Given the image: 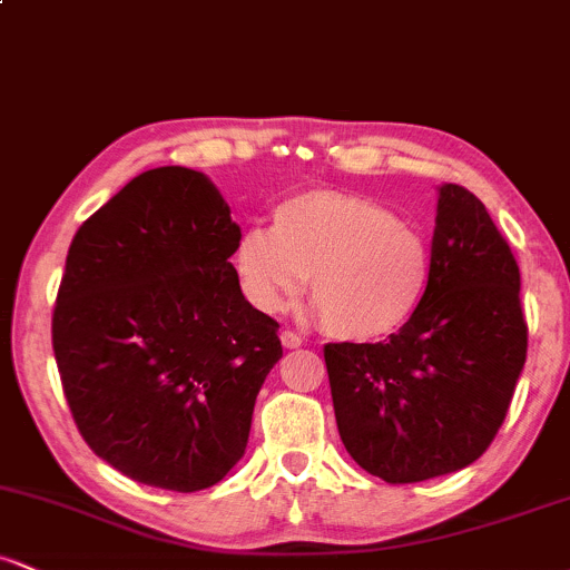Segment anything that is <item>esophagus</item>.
I'll return each instance as SVG.
<instances>
[{
    "instance_id": "1",
    "label": "esophagus",
    "mask_w": 570,
    "mask_h": 570,
    "mask_svg": "<svg viewBox=\"0 0 570 570\" xmlns=\"http://www.w3.org/2000/svg\"><path fill=\"white\" fill-rule=\"evenodd\" d=\"M281 345H284V348H299V345H303V337L299 335H294V332H281Z\"/></svg>"
}]
</instances>
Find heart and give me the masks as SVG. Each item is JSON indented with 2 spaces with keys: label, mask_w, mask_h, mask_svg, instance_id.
Listing matches in <instances>:
<instances>
[{
  "label": "heart",
  "mask_w": 570,
  "mask_h": 570,
  "mask_svg": "<svg viewBox=\"0 0 570 570\" xmlns=\"http://www.w3.org/2000/svg\"><path fill=\"white\" fill-rule=\"evenodd\" d=\"M235 273L248 303L276 313L311 276V303L326 335L375 343L402 330L431 281L423 233L362 195L311 189L284 200L271 227H246Z\"/></svg>",
  "instance_id": "1"
}]
</instances>
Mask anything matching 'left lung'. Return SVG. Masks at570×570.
Wrapping results in <instances>:
<instances>
[{
  "instance_id": "left-lung-1",
  "label": "left lung",
  "mask_w": 570,
  "mask_h": 570,
  "mask_svg": "<svg viewBox=\"0 0 570 570\" xmlns=\"http://www.w3.org/2000/svg\"><path fill=\"white\" fill-rule=\"evenodd\" d=\"M525 353L512 248L476 195L442 185L415 316L383 343L324 345L340 440L391 485L458 472L499 434Z\"/></svg>"
}]
</instances>
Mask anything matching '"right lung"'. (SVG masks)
Listing matches in <instances>:
<instances>
[{"label": "right lung", "instance_id": "1", "mask_svg": "<svg viewBox=\"0 0 570 570\" xmlns=\"http://www.w3.org/2000/svg\"><path fill=\"white\" fill-rule=\"evenodd\" d=\"M240 227L208 176L130 179L67 254L53 351L71 417L98 458L144 485L195 493L244 455L278 322L244 297Z\"/></svg>", "mask_w": 570, "mask_h": 570}]
</instances>
